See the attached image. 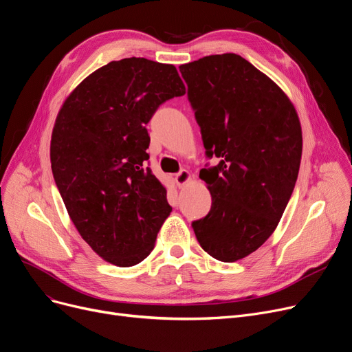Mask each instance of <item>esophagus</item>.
Here are the masks:
<instances>
[{
    "instance_id": "esophagus-1",
    "label": "esophagus",
    "mask_w": 352,
    "mask_h": 352,
    "mask_svg": "<svg viewBox=\"0 0 352 352\" xmlns=\"http://www.w3.org/2000/svg\"><path fill=\"white\" fill-rule=\"evenodd\" d=\"M190 179H191V174H190L187 170H182V171H179V173L175 175V182H177V186H178L179 188L184 187Z\"/></svg>"
}]
</instances>
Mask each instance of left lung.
<instances>
[{
    "label": "left lung",
    "mask_w": 352,
    "mask_h": 352,
    "mask_svg": "<svg viewBox=\"0 0 352 352\" xmlns=\"http://www.w3.org/2000/svg\"><path fill=\"white\" fill-rule=\"evenodd\" d=\"M208 158L200 178L211 210L192 223L200 246L220 262L256 252L278 227L295 188L302 128L285 91L246 58L212 54L181 65Z\"/></svg>",
    "instance_id": "left-lung-1"
}]
</instances>
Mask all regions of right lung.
<instances>
[{
  "instance_id": "right-lung-1",
  "label": "right lung",
  "mask_w": 352,
  "mask_h": 352,
  "mask_svg": "<svg viewBox=\"0 0 352 352\" xmlns=\"http://www.w3.org/2000/svg\"><path fill=\"white\" fill-rule=\"evenodd\" d=\"M182 95L175 66L129 57L89 74L56 118V186L82 239L115 266L142 262L173 211L166 188L144 165L145 125L161 103Z\"/></svg>"
}]
</instances>
